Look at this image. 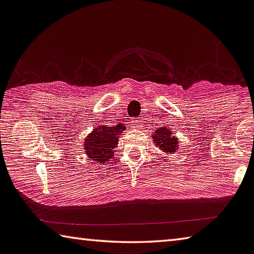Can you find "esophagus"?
<instances>
[{
	"label": "esophagus",
	"mask_w": 254,
	"mask_h": 254,
	"mask_svg": "<svg viewBox=\"0 0 254 254\" xmlns=\"http://www.w3.org/2000/svg\"><path fill=\"white\" fill-rule=\"evenodd\" d=\"M139 124H140V121H133L132 122L133 127H139Z\"/></svg>",
	"instance_id": "obj_1"
}]
</instances>
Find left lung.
Segmentation results:
<instances>
[{
	"instance_id": "left-lung-1",
	"label": "left lung",
	"mask_w": 254,
	"mask_h": 254,
	"mask_svg": "<svg viewBox=\"0 0 254 254\" xmlns=\"http://www.w3.org/2000/svg\"><path fill=\"white\" fill-rule=\"evenodd\" d=\"M154 144L166 153H175L178 149V137L174 135V132L170 127H159L152 135Z\"/></svg>"
}]
</instances>
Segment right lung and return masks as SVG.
<instances>
[{
	"label": "right lung",
	"mask_w": 254,
	"mask_h": 254,
	"mask_svg": "<svg viewBox=\"0 0 254 254\" xmlns=\"http://www.w3.org/2000/svg\"><path fill=\"white\" fill-rule=\"evenodd\" d=\"M126 127L122 123L117 126H101L86 136L84 141V150L88 160L102 165L114 156V148L118 145L120 135Z\"/></svg>",
	"instance_id": "1"
}]
</instances>
